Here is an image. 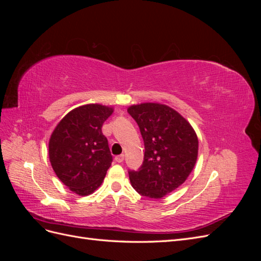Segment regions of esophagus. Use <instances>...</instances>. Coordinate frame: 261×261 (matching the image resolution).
Instances as JSON below:
<instances>
[{
    "label": "esophagus",
    "instance_id": "esophagus-1",
    "mask_svg": "<svg viewBox=\"0 0 261 261\" xmlns=\"http://www.w3.org/2000/svg\"><path fill=\"white\" fill-rule=\"evenodd\" d=\"M123 160H124V154H120V155H116V156H115V161H116L117 163L123 162Z\"/></svg>",
    "mask_w": 261,
    "mask_h": 261
}]
</instances>
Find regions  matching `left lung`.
Returning <instances> with one entry per match:
<instances>
[{"label": "left lung", "mask_w": 261, "mask_h": 261, "mask_svg": "<svg viewBox=\"0 0 261 261\" xmlns=\"http://www.w3.org/2000/svg\"><path fill=\"white\" fill-rule=\"evenodd\" d=\"M145 143L144 163L129 171L130 184L141 196L159 199L179 187L198 156V138L193 126L174 109L158 102L127 109Z\"/></svg>", "instance_id": "obj_1"}]
</instances>
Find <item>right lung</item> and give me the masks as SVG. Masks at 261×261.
<instances>
[{
  "instance_id": "right-lung-1",
  "label": "right lung",
  "mask_w": 261,
  "mask_h": 261,
  "mask_svg": "<svg viewBox=\"0 0 261 261\" xmlns=\"http://www.w3.org/2000/svg\"><path fill=\"white\" fill-rule=\"evenodd\" d=\"M112 107L89 103L69 111L55 126L49 140V159L63 184L80 196L92 194L112 162L102 125Z\"/></svg>"
}]
</instances>
